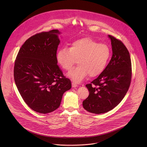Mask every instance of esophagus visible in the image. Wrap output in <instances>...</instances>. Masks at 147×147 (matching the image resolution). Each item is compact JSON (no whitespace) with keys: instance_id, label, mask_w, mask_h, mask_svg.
<instances>
[{"instance_id":"34e87169","label":"esophagus","mask_w":147,"mask_h":147,"mask_svg":"<svg viewBox=\"0 0 147 147\" xmlns=\"http://www.w3.org/2000/svg\"><path fill=\"white\" fill-rule=\"evenodd\" d=\"M78 86V84H76V83H75V82H72V87L75 88V87H77Z\"/></svg>"}]
</instances>
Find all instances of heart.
<instances>
[{
  "label": "heart",
  "mask_w": 147,
  "mask_h": 147,
  "mask_svg": "<svg viewBox=\"0 0 147 147\" xmlns=\"http://www.w3.org/2000/svg\"><path fill=\"white\" fill-rule=\"evenodd\" d=\"M110 55L107 45L87 37L74 41L69 48L60 49L57 60L64 69L69 71L78 59L79 65L71 70L68 76L72 80L80 82L88 75L90 77L100 75L105 69Z\"/></svg>",
  "instance_id": "b5f03b06"
}]
</instances>
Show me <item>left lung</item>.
Masks as SVG:
<instances>
[{
    "mask_svg": "<svg viewBox=\"0 0 147 147\" xmlns=\"http://www.w3.org/2000/svg\"><path fill=\"white\" fill-rule=\"evenodd\" d=\"M108 37L111 40L112 57L98 78L85 85L89 94L83 102L84 109L96 114L108 112L118 105L131 80V61L127 49L121 41L110 35Z\"/></svg>",
    "mask_w": 147,
    "mask_h": 147,
    "instance_id": "left-lung-1",
    "label": "left lung"
}]
</instances>
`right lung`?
Segmentation results:
<instances>
[{"instance_id":"right-lung-1","label":"right lung","mask_w":147,"mask_h":147,"mask_svg":"<svg viewBox=\"0 0 147 147\" xmlns=\"http://www.w3.org/2000/svg\"><path fill=\"white\" fill-rule=\"evenodd\" d=\"M61 32L54 29L36 34L22 45L14 66V79L20 95L33 110L51 113L61 105L71 88L58 65L57 51Z\"/></svg>"}]
</instances>
